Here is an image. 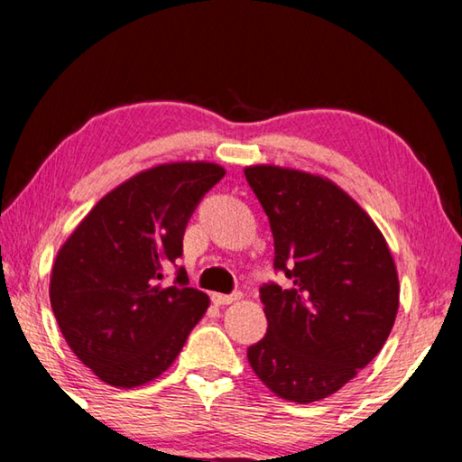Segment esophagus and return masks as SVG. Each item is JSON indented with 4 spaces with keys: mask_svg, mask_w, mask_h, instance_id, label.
Here are the masks:
<instances>
[{
    "mask_svg": "<svg viewBox=\"0 0 462 462\" xmlns=\"http://www.w3.org/2000/svg\"><path fill=\"white\" fill-rule=\"evenodd\" d=\"M242 300V293H212V301L216 303V306H230V303Z\"/></svg>",
    "mask_w": 462,
    "mask_h": 462,
    "instance_id": "34e87169",
    "label": "esophagus"
}]
</instances>
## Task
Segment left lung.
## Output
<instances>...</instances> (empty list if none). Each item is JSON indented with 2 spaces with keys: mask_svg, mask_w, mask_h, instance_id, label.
<instances>
[{
  "mask_svg": "<svg viewBox=\"0 0 462 462\" xmlns=\"http://www.w3.org/2000/svg\"><path fill=\"white\" fill-rule=\"evenodd\" d=\"M246 181L269 216L275 269L291 287L261 289L267 334L248 363L281 400L332 395L385 344L400 308V279L371 216L322 175L250 165Z\"/></svg>",
  "mask_w": 462,
  "mask_h": 462,
  "instance_id": "left-lung-1",
  "label": "left lung"
}]
</instances>
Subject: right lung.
Segmentation results:
<instances>
[{
  "label": "right lung",
  "mask_w": 462,
  "mask_h": 462,
  "mask_svg": "<svg viewBox=\"0 0 462 462\" xmlns=\"http://www.w3.org/2000/svg\"><path fill=\"white\" fill-rule=\"evenodd\" d=\"M226 169L177 161L140 171L106 193L59 248L51 306L75 356L112 387L132 389L161 377L209 308L187 287L161 279L183 253L195 206Z\"/></svg>",
  "instance_id": "right-lung-1"
}]
</instances>
